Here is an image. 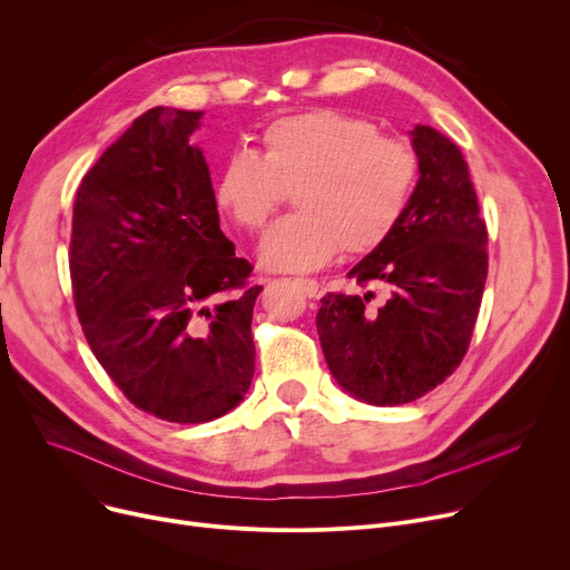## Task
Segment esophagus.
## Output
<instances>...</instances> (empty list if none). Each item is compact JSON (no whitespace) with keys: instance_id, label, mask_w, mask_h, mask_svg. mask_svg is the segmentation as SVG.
Segmentation results:
<instances>
[{"instance_id":"1","label":"esophagus","mask_w":570,"mask_h":570,"mask_svg":"<svg viewBox=\"0 0 570 570\" xmlns=\"http://www.w3.org/2000/svg\"><path fill=\"white\" fill-rule=\"evenodd\" d=\"M302 291L307 293V297H318V282L316 279H297Z\"/></svg>"}]
</instances>
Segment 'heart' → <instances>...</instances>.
<instances>
[{
  "label": "heart",
  "instance_id": "obj_1",
  "mask_svg": "<svg viewBox=\"0 0 570 570\" xmlns=\"http://www.w3.org/2000/svg\"><path fill=\"white\" fill-rule=\"evenodd\" d=\"M263 154L236 150L217 171L215 204L236 226L256 232L293 189L297 213L263 234L256 258L273 273H307L344 247L381 245L403 217L416 180V156L371 121L316 109L273 121Z\"/></svg>",
  "mask_w": 570,
  "mask_h": 570
}]
</instances>
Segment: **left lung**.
Masks as SVG:
<instances>
[{"mask_svg":"<svg viewBox=\"0 0 570 570\" xmlns=\"http://www.w3.org/2000/svg\"><path fill=\"white\" fill-rule=\"evenodd\" d=\"M410 141L420 167L394 232L348 277L387 288L327 293L316 327L338 387L371 405H401L435 390L468 353L488 275L485 224L461 148L416 124Z\"/></svg>","mask_w":570,"mask_h":570,"instance_id":"1","label":"left lung"}]
</instances>
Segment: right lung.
<instances>
[{
	"label": "right lung",
	"mask_w": 570,
	"mask_h": 570,
	"mask_svg": "<svg viewBox=\"0 0 570 570\" xmlns=\"http://www.w3.org/2000/svg\"><path fill=\"white\" fill-rule=\"evenodd\" d=\"M204 111L154 107L87 171L75 197L70 279L89 346L139 410L202 424L234 410L254 375L263 286L219 229Z\"/></svg>",
	"instance_id": "right-lung-1"
}]
</instances>
